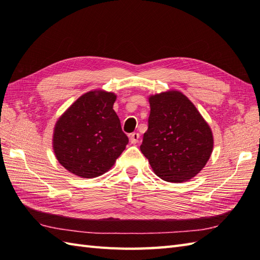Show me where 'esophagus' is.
I'll return each instance as SVG.
<instances>
[{"instance_id":"esophagus-1","label":"esophagus","mask_w":260,"mask_h":260,"mask_svg":"<svg viewBox=\"0 0 260 260\" xmlns=\"http://www.w3.org/2000/svg\"><path fill=\"white\" fill-rule=\"evenodd\" d=\"M129 138H130V142H131L132 144H137V143L139 142L140 135H139L138 132H133V133H131V135L129 136Z\"/></svg>"}]
</instances>
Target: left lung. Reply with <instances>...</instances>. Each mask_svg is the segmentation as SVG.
<instances>
[{
    "mask_svg": "<svg viewBox=\"0 0 260 260\" xmlns=\"http://www.w3.org/2000/svg\"><path fill=\"white\" fill-rule=\"evenodd\" d=\"M148 129L140 146L156 176L181 183L205 167L214 147L211 129L180 91L148 98Z\"/></svg>",
    "mask_w": 260,
    "mask_h": 260,
    "instance_id": "left-lung-1",
    "label": "left lung"
}]
</instances>
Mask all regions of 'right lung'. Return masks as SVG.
<instances>
[{"mask_svg": "<svg viewBox=\"0 0 260 260\" xmlns=\"http://www.w3.org/2000/svg\"><path fill=\"white\" fill-rule=\"evenodd\" d=\"M115 93L83 94L55 124L53 149L62 167L81 178H95L111 169L129 139L113 109Z\"/></svg>", "mask_w": 260, "mask_h": 260, "instance_id": "right-lung-1", "label": "right lung"}]
</instances>
